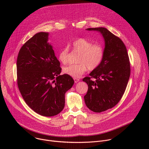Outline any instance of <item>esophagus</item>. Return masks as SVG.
Segmentation results:
<instances>
[{
    "label": "esophagus",
    "instance_id": "esophagus-1",
    "mask_svg": "<svg viewBox=\"0 0 149 149\" xmlns=\"http://www.w3.org/2000/svg\"><path fill=\"white\" fill-rule=\"evenodd\" d=\"M74 80L75 83H77V82L79 81V78H74Z\"/></svg>",
    "mask_w": 149,
    "mask_h": 149
}]
</instances>
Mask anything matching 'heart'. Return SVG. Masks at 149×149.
Here are the masks:
<instances>
[{
	"label": "heart",
	"mask_w": 149,
	"mask_h": 149,
	"mask_svg": "<svg viewBox=\"0 0 149 149\" xmlns=\"http://www.w3.org/2000/svg\"><path fill=\"white\" fill-rule=\"evenodd\" d=\"M74 51L79 52L75 64L69 65L63 68V72L78 78L88 69L93 71L97 68L102 63L105 55L104 47L100 44H93L91 41L84 38L74 40L71 44ZM70 49L66 47L59 53V60L63 64L68 62Z\"/></svg>",
	"instance_id": "b5f03b06"
}]
</instances>
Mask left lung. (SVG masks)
I'll return each mask as SVG.
<instances>
[{
    "label": "left lung",
    "instance_id": "obj_1",
    "mask_svg": "<svg viewBox=\"0 0 149 149\" xmlns=\"http://www.w3.org/2000/svg\"><path fill=\"white\" fill-rule=\"evenodd\" d=\"M99 31L105 40V55L101 65L82 79L88 84L84 96L87 107L95 113L114 107L121 99L130 75V63L122 40L105 28H88Z\"/></svg>",
    "mask_w": 149,
    "mask_h": 149
}]
</instances>
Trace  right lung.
<instances>
[{
    "mask_svg": "<svg viewBox=\"0 0 149 149\" xmlns=\"http://www.w3.org/2000/svg\"><path fill=\"white\" fill-rule=\"evenodd\" d=\"M48 33L39 32L20 49L16 63L19 91L29 107L45 117L54 116L64 108L65 94L73 78L59 75L60 62L48 41Z\"/></svg>",
    "mask_w": 149,
    "mask_h": 149,
    "instance_id": "1",
    "label": "right lung"
}]
</instances>
